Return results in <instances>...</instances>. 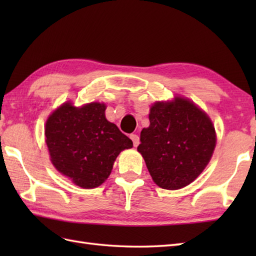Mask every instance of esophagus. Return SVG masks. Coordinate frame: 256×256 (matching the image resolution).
Here are the masks:
<instances>
[{
	"label": "esophagus",
	"mask_w": 256,
	"mask_h": 256,
	"mask_svg": "<svg viewBox=\"0 0 256 256\" xmlns=\"http://www.w3.org/2000/svg\"><path fill=\"white\" fill-rule=\"evenodd\" d=\"M130 138H131V140H133L134 148H136V146L140 144V138L136 134H131V135H130Z\"/></svg>",
	"instance_id": "esophagus-1"
}]
</instances>
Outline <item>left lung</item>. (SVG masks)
Returning a JSON list of instances; mask_svg holds the SVG:
<instances>
[{
    "instance_id": "obj_1",
    "label": "left lung",
    "mask_w": 256,
    "mask_h": 256,
    "mask_svg": "<svg viewBox=\"0 0 256 256\" xmlns=\"http://www.w3.org/2000/svg\"><path fill=\"white\" fill-rule=\"evenodd\" d=\"M138 150L154 182L162 189L188 186L208 165L216 136L210 118L189 99L155 102Z\"/></svg>"
}]
</instances>
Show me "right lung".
<instances>
[{"mask_svg":"<svg viewBox=\"0 0 256 256\" xmlns=\"http://www.w3.org/2000/svg\"><path fill=\"white\" fill-rule=\"evenodd\" d=\"M106 104L91 102L80 108L66 102L45 125V140L56 170L77 186L91 189L104 182L114 160L133 142L106 118Z\"/></svg>","mask_w":256,"mask_h":256,"instance_id":"1","label":"right lung"}]
</instances>
